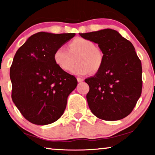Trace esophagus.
<instances>
[{
  "mask_svg": "<svg viewBox=\"0 0 155 155\" xmlns=\"http://www.w3.org/2000/svg\"><path fill=\"white\" fill-rule=\"evenodd\" d=\"M77 81H78V82H81V81H84V79H82V78L78 77L77 78Z\"/></svg>",
  "mask_w": 155,
  "mask_h": 155,
  "instance_id": "1",
  "label": "esophagus"
}]
</instances>
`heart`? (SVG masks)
Returning a JSON list of instances; mask_svg holds the SVG:
<instances>
[{"label": "heart", "instance_id": "1", "mask_svg": "<svg viewBox=\"0 0 155 155\" xmlns=\"http://www.w3.org/2000/svg\"><path fill=\"white\" fill-rule=\"evenodd\" d=\"M77 63L71 68L76 75H85L92 70L96 72L104 63V53L100 48L95 47L91 41L83 38L74 39L68 49L60 47L54 53V63L62 70L69 71L76 61Z\"/></svg>", "mask_w": 155, "mask_h": 155}]
</instances>
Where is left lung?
I'll list each match as a JSON object with an SVG mask.
<instances>
[{
  "label": "left lung",
  "instance_id": "obj_1",
  "mask_svg": "<svg viewBox=\"0 0 155 155\" xmlns=\"http://www.w3.org/2000/svg\"><path fill=\"white\" fill-rule=\"evenodd\" d=\"M79 35L98 44L104 56L95 75L85 79L90 87L87 100L92 113L106 121L128 116L142 91L141 62L132 43L112 29Z\"/></svg>",
  "mask_w": 155,
  "mask_h": 155
}]
</instances>
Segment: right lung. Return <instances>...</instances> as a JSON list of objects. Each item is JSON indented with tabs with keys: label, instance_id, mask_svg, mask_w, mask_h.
<instances>
[{
	"label": "right lung",
	"instance_id": "1",
	"mask_svg": "<svg viewBox=\"0 0 155 155\" xmlns=\"http://www.w3.org/2000/svg\"><path fill=\"white\" fill-rule=\"evenodd\" d=\"M75 33L39 32L19 48L10 68L12 98L31 123L49 124L63 115L68 95L77 86L74 76L57 65L54 53Z\"/></svg>",
	"mask_w": 155,
	"mask_h": 155
}]
</instances>
